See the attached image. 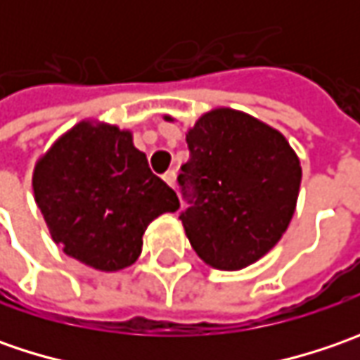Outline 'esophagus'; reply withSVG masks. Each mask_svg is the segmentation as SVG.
<instances>
[{"instance_id": "1", "label": "esophagus", "mask_w": 360, "mask_h": 360, "mask_svg": "<svg viewBox=\"0 0 360 360\" xmlns=\"http://www.w3.org/2000/svg\"><path fill=\"white\" fill-rule=\"evenodd\" d=\"M162 178H164V182H166L168 186H176V172H174V170H168Z\"/></svg>"}]
</instances>
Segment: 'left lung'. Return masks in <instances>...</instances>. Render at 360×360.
Returning <instances> with one entry per match:
<instances>
[{"label": "left lung", "instance_id": "left-lung-1", "mask_svg": "<svg viewBox=\"0 0 360 360\" xmlns=\"http://www.w3.org/2000/svg\"><path fill=\"white\" fill-rule=\"evenodd\" d=\"M172 120V118H168ZM178 182L192 248L218 270H240L283 238L297 208L300 160L283 134L232 108H216L186 134Z\"/></svg>", "mask_w": 360, "mask_h": 360}]
</instances>
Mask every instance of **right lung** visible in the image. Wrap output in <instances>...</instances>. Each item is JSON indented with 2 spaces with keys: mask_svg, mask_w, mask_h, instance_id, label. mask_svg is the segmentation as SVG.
<instances>
[{
  "mask_svg": "<svg viewBox=\"0 0 360 360\" xmlns=\"http://www.w3.org/2000/svg\"><path fill=\"white\" fill-rule=\"evenodd\" d=\"M32 186L53 242L102 272L134 264L148 224L180 208L131 131L91 120L65 131L37 160Z\"/></svg>",
  "mask_w": 360,
  "mask_h": 360,
  "instance_id": "add662e5",
  "label": "right lung"
}]
</instances>
